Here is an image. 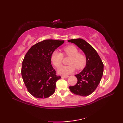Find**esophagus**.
<instances>
[{"label": "esophagus", "mask_w": 123, "mask_h": 123, "mask_svg": "<svg viewBox=\"0 0 123 123\" xmlns=\"http://www.w3.org/2000/svg\"><path fill=\"white\" fill-rule=\"evenodd\" d=\"M68 77H69V76H67V75H62L61 76L62 78H67Z\"/></svg>", "instance_id": "1"}]
</instances>
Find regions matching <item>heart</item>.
<instances>
[{
	"instance_id": "b5f03b06",
	"label": "heart",
	"mask_w": 123,
	"mask_h": 123,
	"mask_svg": "<svg viewBox=\"0 0 123 123\" xmlns=\"http://www.w3.org/2000/svg\"><path fill=\"white\" fill-rule=\"evenodd\" d=\"M64 56H69V66H62L58 70L59 74L62 75H68L74 72L75 68L78 70L84 68L87 62L85 55L79 52V49L74 45H70L62 49V53L54 51L51 54L52 63L57 68L61 66Z\"/></svg>"
}]
</instances>
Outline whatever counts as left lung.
Returning <instances> with one entry per match:
<instances>
[{"mask_svg":"<svg viewBox=\"0 0 123 123\" xmlns=\"http://www.w3.org/2000/svg\"><path fill=\"white\" fill-rule=\"evenodd\" d=\"M81 49L87 59L86 66L79 74L75 75L78 81L76 85L70 87L75 95L87 96L92 93L98 87L103 76L104 64L98 53L93 47L81 38L68 40Z\"/></svg>","mask_w":123,"mask_h":123,"instance_id":"8db88e82","label":"left lung"}]
</instances>
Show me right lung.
Instances as JSON below:
<instances>
[{
    "label": "right lung",
    "instance_id": "1",
    "mask_svg": "<svg viewBox=\"0 0 123 123\" xmlns=\"http://www.w3.org/2000/svg\"><path fill=\"white\" fill-rule=\"evenodd\" d=\"M64 41L45 40L33 45L22 62V76L30 94L46 98L54 93L56 82L61 78L51 64V54Z\"/></svg>",
    "mask_w": 123,
    "mask_h": 123
}]
</instances>
